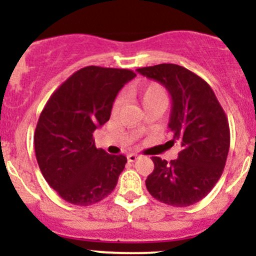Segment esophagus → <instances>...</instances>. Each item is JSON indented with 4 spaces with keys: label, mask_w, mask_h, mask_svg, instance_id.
Listing matches in <instances>:
<instances>
[{
    "label": "esophagus",
    "mask_w": 256,
    "mask_h": 256,
    "mask_svg": "<svg viewBox=\"0 0 256 256\" xmlns=\"http://www.w3.org/2000/svg\"><path fill=\"white\" fill-rule=\"evenodd\" d=\"M138 158H140V156H138V154H128V160L130 161V162H134V161L138 160Z\"/></svg>",
    "instance_id": "1"
}]
</instances>
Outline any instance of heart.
<instances>
[{"mask_svg": "<svg viewBox=\"0 0 256 256\" xmlns=\"http://www.w3.org/2000/svg\"><path fill=\"white\" fill-rule=\"evenodd\" d=\"M132 92L140 100L145 110L155 108V106L165 108L166 104H168V95H166L165 88L156 82L141 84V85L135 86L132 88ZM121 105H122V98L118 96V98H116L115 102H114V112H118L120 110Z\"/></svg>", "mask_w": 256, "mask_h": 256, "instance_id": "b5f03b06", "label": "heart"}]
</instances>
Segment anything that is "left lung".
Returning a JSON list of instances; mask_svg holds the SVG:
<instances>
[{
	"instance_id": "8db88e82",
	"label": "left lung",
	"mask_w": 256,
	"mask_h": 256,
	"mask_svg": "<svg viewBox=\"0 0 256 256\" xmlns=\"http://www.w3.org/2000/svg\"><path fill=\"white\" fill-rule=\"evenodd\" d=\"M136 71L170 94V142L181 146L170 162L151 158L154 171L146 188L164 204L190 206L209 194L224 170L230 148L226 115L209 84L182 66L160 64Z\"/></svg>"
}]
</instances>
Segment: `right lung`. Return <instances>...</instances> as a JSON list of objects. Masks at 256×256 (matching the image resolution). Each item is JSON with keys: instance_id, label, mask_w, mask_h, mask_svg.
Masks as SVG:
<instances>
[{"instance_id": "obj_1", "label": "right lung", "mask_w": 256, "mask_h": 256, "mask_svg": "<svg viewBox=\"0 0 256 256\" xmlns=\"http://www.w3.org/2000/svg\"><path fill=\"white\" fill-rule=\"evenodd\" d=\"M135 72L88 66L51 95L34 131L44 180L68 202L88 206L110 195L128 158L96 148L94 131L110 118L118 91Z\"/></svg>"}]
</instances>
